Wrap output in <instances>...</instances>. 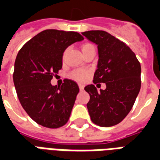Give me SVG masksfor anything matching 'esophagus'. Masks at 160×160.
<instances>
[{"label": "esophagus", "instance_id": "34e87169", "mask_svg": "<svg viewBox=\"0 0 160 160\" xmlns=\"http://www.w3.org/2000/svg\"><path fill=\"white\" fill-rule=\"evenodd\" d=\"M79 88H80V91H82L84 89V85L82 84H79Z\"/></svg>", "mask_w": 160, "mask_h": 160}]
</instances>
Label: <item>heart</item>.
<instances>
[{
	"instance_id": "b5f03b06",
	"label": "heart",
	"mask_w": 160,
	"mask_h": 160,
	"mask_svg": "<svg viewBox=\"0 0 160 160\" xmlns=\"http://www.w3.org/2000/svg\"><path fill=\"white\" fill-rule=\"evenodd\" d=\"M92 46L91 43H84L82 45V50L86 49L88 47ZM87 76H88V72L87 70L84 69H77L73 71L72 73H70V77L73 79V80H79V81H85V80L87 79Z\"/></svg>"
}]
</instances>
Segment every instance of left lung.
Masks as SVG:
<instances>
[{
  "label": "left lung",
  "instance_id": "8db88e82",
  "mask_svg": "<svg viewBox=\"0 0 160 160\" xmlns=\"http://www.w3.org/2000/svg\"><path fill=\"white\" fill-rule=\"evenodd\" d=\"M82 35L98 45V61L93 83H105L98 92L94 85L85 90L90 95L87 110L92 122L100 127L117 125L126 118L141 89V64L130 48L104 31Z\"/></svg>",
  "mask_w": 160,
  "mask_h": 160
}]
</instances>
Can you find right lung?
<instances>
[{"mask_svg": "<svg viewBox=\"0 0 160 160\" xmlns=\"http://www.w3.org/2000/svg\"><path fill=\"white\" fill-rule=\"evenodd\" d=\"M80 33L49 29L29 40L17 55L13 83L23 109L37 123L57 128L68 121L79 92L73 80L52 86L53 75L62 67L65 49L82 41Z\"/></svg>", "mask_w": 160, "mask_h": 160, "instance_id": "obj_1", "label": "right lung"}]
</instances>
